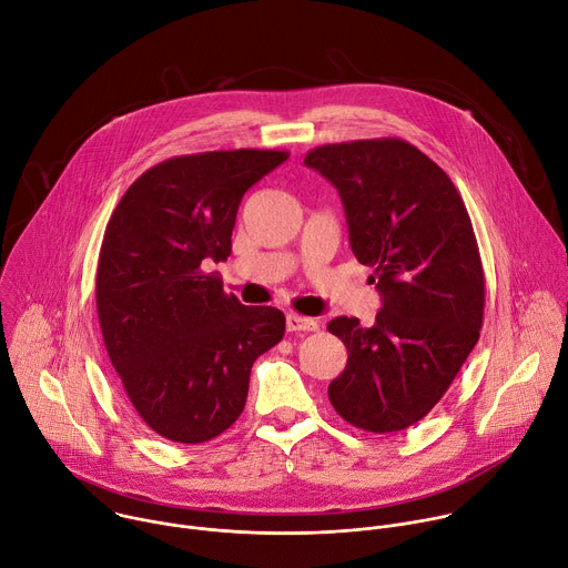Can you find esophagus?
<instances>
[{"label":"esophagus","mask_w":568,"mask_h":568,"mask_svg":"<svg viewBox=\"0 0 568 568\" xmlns=\"http://www.w3.org/2000/svg\"><path fill=\"white\" fill-rule=\"evenodd\" d=\"M287 331L290 333H314V331H318V323L310 316H301V314L290 312L287 314Z\"/></svg>","instance_id":"esophagus-1"}]
</instances>
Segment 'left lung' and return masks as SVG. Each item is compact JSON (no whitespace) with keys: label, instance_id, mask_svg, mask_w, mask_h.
I'll return each mask as SVG.
<instances>
[{"label":"left lung","instance_id":"1","mask_svg":"<svg viewBox=\"0 0 568 568\" xmlns=\"http://www.w3.org/2000/svg\"><path fill=\"white\" fill-rule=\"evenodd\" d=\"M305 164L339 191L351 250L382 294L371 328L355 316L328 323L348 351L331 404L357 429L402 432L436 407L478 342L485 276L471 220L447 173L409 141L318 145Z\"/></svg>","mask_w":568,"mask_h":568}]
</instances>
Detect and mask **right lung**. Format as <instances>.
I'll return each instance as SVG.
<instances>
[{
  "mask_svg": "<svg viewBox=\"0 0 568 568\" xmlns=\"http://www.w3.org/2000/svg\"><path fill=\"white\" fill-rule=\"evenodd\" d=\"M290 156L213 150L148 169L116 204L97 310L128 399L161 438L197 445L245 409L254 362L285 335L276 307L242 305L204 265L226 261L242 195Z\"/></svg>",
  "mask_w": 568,
  "mask_h": 568,
  "instance_id": "1",
  "label": "right lung"
}]
</instances>
